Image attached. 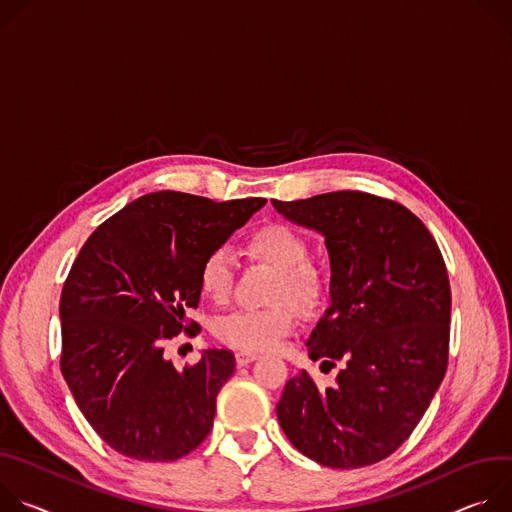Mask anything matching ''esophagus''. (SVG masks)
<instances>
[{"instance_id":"esophagus-1","label":"esophagus","mask_w":512,"mask_h":512,"mask_svg":"<svg viewBox=\"0 0 512 512\" xmlns=\"http://www.w3.org/2000/svg\"><path fill=\"white\" fill-rule=\"evenodd\" d=\"M254 360H258V354H254V352L240 350V352L236 354V362H238V366H248V364H250V362H254Z\"/></svg>"}]
</instances>
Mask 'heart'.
Returning a JSON list of instances; mask_svg holds the SVG:
<instances>
[{"label":"heart","instance_id":"obj_1","mask_svg":"<svg viewBox=\"0 0 512 512\" xmlns=\"http://www.w3.org/2000/svg\"><path fill=\"white\" fill-rule=\"evenodd\" d=\"M248 252L278 270L272 301H289L299 311H311L323 297V274L309 262V242L289 225L270 223L252 232L248 238ZM234 258L227 248H217L201 264L199 285L201 291L213 299L223 301L232 291ZM295 323L289 305L270 309H238L223 315L215 323V335L221 342L248 352L274 350Z\"/></svg>","mask_w":512,"mask_h":512}]
</instances>
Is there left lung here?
<instances>
[{"label":"left lung","instance_id":"left-lung-1","mask_svg":"<svg viewBox=\"0 0 512 512\" xmlns=\"http://www.w3.org/2000/svg\"><path fill=\"white\" fill-rule=\"evenodd\" d=\"M272 205L325 238L329 307L305 346L321 366H342L331 388L307 370L291 378L278 423L321 466H372L413 433L445 376L451 291L443 256L417 215L376 195L337 191Z\"/></svg>","mask_w":512,"mask_h":512}]
</instances>
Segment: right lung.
Here are the masks:
<instances>
[{
  "label": "right lung",
  "instance_id": "right-lung-1",
  "mask_svg": "<svg viewBox=\"0 0 512 512\" xmlns=\"http://www.w3.org/2000/svg\"><path fill=\"white\" fill-rule=\"evenodd\" d=\"M264 203L148 193L103 221L73 262L59 305L61 370L89 425L122 456L173 462L209 435L236 358L205 350L177 370L164 342L197 329L185 311L199 305L203 260Z\"/></svg>",
  "mask_w": 512,
  "mask_h": 512
}]
</instances>
